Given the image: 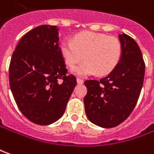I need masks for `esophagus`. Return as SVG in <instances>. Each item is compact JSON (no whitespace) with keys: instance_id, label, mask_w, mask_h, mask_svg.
I'll return each instance as SVG.
<instances>
[{"instance_id":"1","label":"esophagus","mask_w":154,"mask_h":154,"mask_svg":"<svg viewBox=\"0 0 154 154\" xmlns=\"http://www.w3.org/2000/svg\"><path fill=\"white\" fill-rule=\"evenodd\" d=\"M76 80H77V83H78V84H83V83H84L83 79H80V78H77Z\"/></svg>"}]
</instances>
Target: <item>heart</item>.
I'll list each match as a JSON object with an SVG mask.
<instances>
[{
  "instance_id": "heart-1",
  "label": "heart",
  "mask_w": 154,
  "mask_h": 154,
  "mask_svg": "<svg viewBox=\"0 0 154 154\" xmlns=\"http://www.w3.org/2000/svg\"><path fill=\"white\" fill-rule=\"evenodd\" d=\"M60 52L65 64L73 68L84 58L85 61L73 69L77 75L97 73L106 75L114 70L120 60L122 45L115 37L104 34L83 31L75 35L73 40H64Z\"/></svg>"
}]
</instances>
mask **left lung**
Segmentation results:
<instances>
[{"mask_svg": "<svg viewBox=\"0 0 154 154\" xmlns=\"http://www.w3.org/2000/svg\"><path fill=\"white\" fill-rule=\"evenodd\" d=\"M119 37L122 55L116 68L100 80L85 81L86 115L94 124L106 128L116 127L130 115L144 79L145 63L138 44L126 34Z\"/></svg>", "mask_w": 154, "mask_h": 154, "instance_id": "left-lung-1", "label": "left lung"}]
</instances>
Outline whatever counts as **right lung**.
Instances as JSON below:
<instances>
[{"label":"right lung","instance_id":"add662e5","mask_svg":"<svg viewBox=\"0 0 154 154\" xmlns=\"http://www.w3.org/2000/svg\"><path fill=\"white\" fill-rule=\"evenodd\" d=\"M55 26L35 27L24 35L13 52L10 87L17 106L32 123L48 125L62 117L76 85L68 75Z\"/></svg>","mask_w":154,"mask_h":154}]
</instances>
